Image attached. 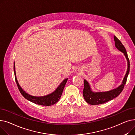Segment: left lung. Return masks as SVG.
I'll return each mask as SVG.
<instances>
[{
	"label": "left lung",
	"mask_w": 135,
	"mask_h": 135,
	"mask_svg": "<svg viewBox=\"0 0 135 135\" xmlns=\"http://www.w3.org/2000/svg\"><path fill=\"white\" fill-rule=\"evenodd\" d=\"M115 47L119 51L122 52L125 55L127 61V70L124 78L122 84L117 88L112 90L105 92H93L91 90V87L89 83L84 79V88L83 90V96L87 103L91 105H98L103 104L109 101L112 100L113 99L117 97L120 95L123 91L124 85H125L127 78V76L130 71V61L127 56L126 49L124 46L115 36H114Z\"/></svg>",
	"instance_id": "1"
}]
</instances>
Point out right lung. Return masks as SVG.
Wrapping results in <instances>:
<instances>
[{"label":"right lung","instance_id":"1","mask_svg":"<svg viewBox=\"0 0 135 135\" xmlns=\"http://www.w3.org/2000/svg\"><path fill=\"white\" fill-rule=\"evenodd\" d=\"M13 70H14V73H15V80L21 94H22V95L26 99H27V100L30 101L35 104L41 105H46V106L52 105L57 102L60 100V98H61L64 88H65V85L68 80V79H65V80H63V81L60 84V85L57 87V88L53 92V93H52L50 94L47 95L46 96H40V97L33 96L26 93V92L20 86V85L16 78V76L15 62L13 63Z\"/></svg>","mask_w":135,"mask_h":135}]
</instances>
